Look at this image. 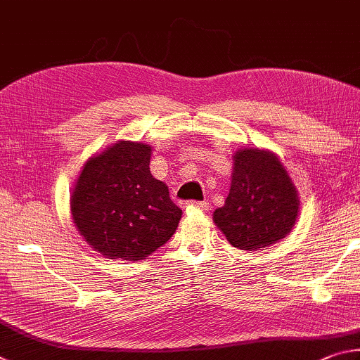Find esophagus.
<instances>
[{"label":"esophagus","instance_id":"esophagus-1","mask_svg":"<svg viewBox=\"0 0 360 360\" xmlns=\"http://www.w3.org/2000/svg\"><path fill=\"white\" fill-rule=\"evenodd\" d=\"M186 210H207L209 209V204L204 202V200H190V202H186Z\"/></svg>","mask_w":360,"mask_h":360}]
</instances>
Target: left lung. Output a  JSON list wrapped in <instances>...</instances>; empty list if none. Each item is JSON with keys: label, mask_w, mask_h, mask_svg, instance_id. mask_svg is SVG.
I'll return each mask as SVG.
<instances>
[{"label": "left lung", "mask_w": 360, "mask_h": 360, "mask_svg": "<svg viewBox=\"0 0 360 360\" xmlns=\"http://www.w3.org/2000/svg\"><path fill=\"white\" fill-rule=\"evenodd\" d=\"M299 194L278 156L269 150L234 153L231 190L213 221L232 247L257 251L285 238L299 217Z\"/></svg>", "instance_id": "1"}]
</instances>
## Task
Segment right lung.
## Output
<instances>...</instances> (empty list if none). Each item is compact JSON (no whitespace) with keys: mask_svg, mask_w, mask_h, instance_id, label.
<instances>
[{"mask_svg":"<svg viewBox=\"0 0 360 360\" xmlns=\"http://www.w3.org/2000/svg\"><path fill=\"white\" fill-rule=\"evenodd\" d=\"M151 147L118 141L85 162L71 193L75 228L109 259L141 261L162 247L181 210L150 172Z\"/></svg>","mask_w":360,"mask_h":360,"instance_id":"1","label":"right lung"}]
</instances>
